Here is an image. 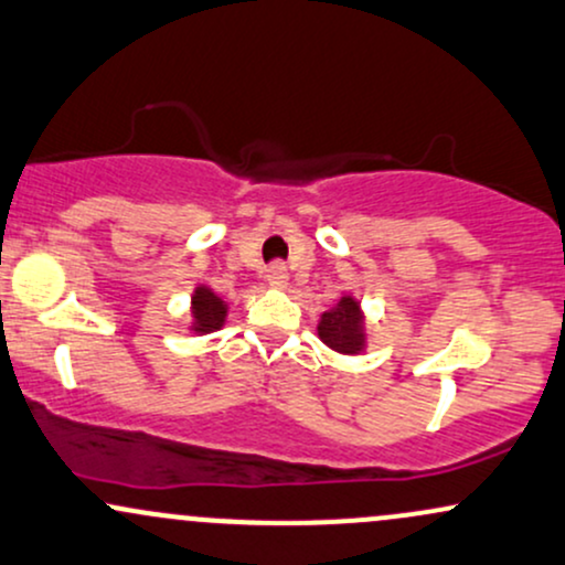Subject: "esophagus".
Returning <instances> with one entry per match:
<instances>
[{"label": "esophagus", "instance_id": "1", "mask_svg": "<svg viewBox=\"0 0 565 565\" xmlns=\"http://www.w3.org/2000/svg\"><path fill=\"white\" fill-rule=\"evenodd\" d=\"M265 281H268L270 289H287L289 274H287V268H284V263H274V265H270L268 276H265Z\"/></svg>", "mask_w": 565, "mask_h": 565}]
</instances>
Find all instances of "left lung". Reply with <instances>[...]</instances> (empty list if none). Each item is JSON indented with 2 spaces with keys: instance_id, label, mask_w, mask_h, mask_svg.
Masks as SVG:
<instances>
[{
  "instance_id": "1",
  "label": "left lung",
  "mask_w": 565,
  "mask_h": 565,
  "mask_svg": "<svg viewBox=\"0 0 565 565\" xmlns=\"http://www.w3.org/2000/svg\"><path fill=\"white\" fill-rule=\"evenodd\" d=\"M316 332L323 345L342 355H361L369 345L366 313L353 295H342L332 308L323 310Z\"/></svg>"
}]
</instances>
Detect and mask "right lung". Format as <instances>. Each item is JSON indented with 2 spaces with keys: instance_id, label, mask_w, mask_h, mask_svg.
Masks as SVG:
<instances>
[{
  "instance_id": "add662e5",
  "label": "right lung",
  "mask_w": 565,
  "mask_h": 565,
  "mask_svg": "<svg viewBox=\"0 0 565 565\" xmlns=\"http://www.w3.org/2000/svg\"><path fill=\"white\" fill-rule=\"evenodd\" d=\"M225 319H228V302L215 289L206 287V284H196L191 295V321H188V329L193 334H212L225 327Z\"/></svg>"
}]
</instances>
